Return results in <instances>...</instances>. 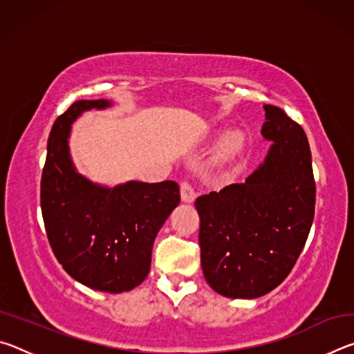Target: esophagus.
<instances>
[{
    "instance_id": "obj_1",
    "label": "esophagus",
    "mask_w": 354,
    "mask_h": 354,
    "mask_svg": "<svg viewBox=\"0 0 354 354\" xmlns=\"http://www.w3.org/2000/svg\"><path fill=\"white\" fill-rule=\"evenodd\" d=\"M196 198V192L189 181H183L181 183V200L184 203H194Z\"/></svg>"
}]
</instances>
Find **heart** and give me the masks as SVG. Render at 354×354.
Here are the masks:
<instances>
[{
  "instance_id": "obj_1",
  "label": "heart",
  "mask_w": 354,
  "mask_h": 354,
  "mask_svg": "<svg viewBox=\"0 0 354 354\" xmlns=\"http://www.w3.org/2000/svg\"><path fill=\"white\" fill-rule=\"evenodd\" d=\"M241 143H242V139L237 133L225 134L220 139L217 149H215V158L221 160V162L232 159L237 154L239 149H241Z\"/></svg>"
}]
</instances>
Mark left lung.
Segmentation results:
<instances>
[{
    "instance_id": "obj_1",
    "label": "left lung",
    "mask_w": 354,
    "mask_h": 354,
    "mask_svg": "<svg viewBox=\"0 0 354 354\" xmlns=\"http://www.w3.org/2000/svg\"><path fill=\"white\" fill-rule=\"evenodd\" d=\"M261 134L272 142L245 183L198 196L201 268L227 298L266 295L287 278L308 241L315 183L303 128L277 106L263 104Z\"/></svg>"
}]
</instances>
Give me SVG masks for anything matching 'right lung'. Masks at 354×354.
I'll list each match as a JSON object with an SVG mask.
<instances>
[{"instance_id": "1", "label": "right lung", "mask_w": 354, "mask_h": 354, "mask_svg": "<svg viewBox=\"0 0 354 354\" xmlns=\"http://www.w3.org/2000/svg\"><path fill=\"white\" fill-rule=\"evenodd\" d=\"M111 106L109 100L76 101L53 124L40 205L48 241L64 270L91 289L122 293L148 277L154 239L181 198L175 181L109 187L76 170L71 127L82 112Z\"/></svg>"}]
</instances>
